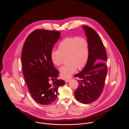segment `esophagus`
<instances>
[{
	"label": "esophagus",
	"mask_w": 129,
	"mask_h": 129,
	"mask_svg": "<svg viewBox=\"0 0 129 129\" xmlns=\"http://www.w3.org/2000/svg\"><path fill=\"white\" fill-rule=\"evenodd\" d=\"M70 80H71V79H70V78L66 79H65V82H66V83H67V82H69L70 81Z\"/></svg>",
	"instance_id": "34e87169"
}]
</instances>
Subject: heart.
<instances>
[{
	"label": "heart",
	"instance_id": "1",
	"mask_svg": "<svg viewBox=\"0 0 129 129\" xmlns=\"http://www.w3.org/2000/svg\"><path fill=\"white\" fill-rule=\"evenodd\" d=\"M89 45L88 41L82 37H66L58 45V50L51 52V59L56 66H60L63 57L67 56L69 62L59 69L61 76L69 77L77 69L83 68L87 63L89 56Z\"/></svg>",
	"mask_w": 129,
	"mask_h": 129
}]
</instances>
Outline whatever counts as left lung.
Segmentation results:
<instances>
[{
    "instance_id": "8db88e82",
    "label": "left lung",
    "mask_w": 129,
    "mask_h": 129,
    "mask_svg": "<svg viewBox=\"0 0 129 129\" xmlns=\"http://www.w3.org/2000/svg\"><path fill=\"white\" fill-rule=\"evenodd\" d=\"M82 28L89 43L90 53L84 69L74 75L79 78L74 96L80 103L89 104L96 101L103 91L107 73V56L102 40L96 31L87 26Z\"/></svg>"
}]
</instances>
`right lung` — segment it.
I'll list each match as a JSON object with an SVG mask.
<instances>
[{"label": "right lung", "mask_w": 129, "mask_h": 129, "mask_svg": "<svg viewBox=\"0 0 129 129\" xmlns=\"http://www.w3.org/2000/svg\"><path fill=\"white\" fill-rule=\"evenodd\" d=\"M58 31L37 29L27 38L23 47L21 63L28 90L39 104L48 105L57 98L58 88L65 82L57 79L58 71L51 59V52L60 37ZM54 81L53 84L49 81Z\"/></svg>", "instance_id": "1"}]
</instances>
